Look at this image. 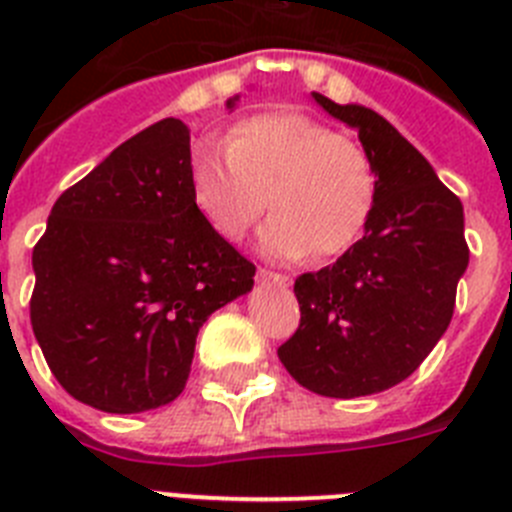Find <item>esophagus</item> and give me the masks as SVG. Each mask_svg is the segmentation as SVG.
<instances>
[{
    "instance_id": "esophagus-1",
    "label": "esophagus",
    "mask_w": 512,
    "mask_h": 512,
    "mask_svg": "<svg viewBox=\"0 0 512 512\" xmlns=\"http://www.w3.org/2000/svg\"><path fill=\"white\" fill-rule=\"evenodd\" d=\"M259 279H264V282H271V284H277V287H289V277H287V274H279V271L259 269Z\"/></svg>"
}]
</instances>
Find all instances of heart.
Returning <instances> with one entry per match:
<instances>
[{
  "mask_svg": "<svg viewBox=\"0 0 512 512\" xmlns=\"http://www.w3.org/2000/svg\"><path fill=\"white\" fill-rule=\"evenodd\" d=\"M225 156L194 153L189 184L210 228L241 241L269 207L261 248L274 259L325 261L354 246L372 220L379 174L359 140L302 112L241 120Z\"/></svg>",
  "mask_w": 512,
  "mask_h": 512,
  "instance_id": "obj_1",
  "label": "heart"
}]
</instances>
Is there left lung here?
I'll return each mask as SVG.
<instances>
[{
	"instance_id": "left-lung-1",
	"label": "left lung",
	"mask_w": 512,
	"mask_h": 512,
	"mask_svg": "<svg viewBox=\"0 0 512 512\" xmlns=\"http://www.w3.org/2000/svg\"><path fill=\"white\" fill-rule=\"evenodd\" d=\"M312 97L359 130L379 192L364 238L336 264L297 277L300 328L277 354L310 392L351 400L408 379L441 341L469 246L459 197L390 122L361 104Z\"/></svg>"
}]
</instances>
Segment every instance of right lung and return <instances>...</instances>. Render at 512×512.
<instances>
[{"instance_id": "add662e5", "label": "right lung", "mask_w": 512, "mask_h": 512, "mask_svg": "<svg viewBox=\"0 0 512 512\" xmlns=\"http://www.w3.org/2000/svg\"><path fill=\"white\" fill-rule=\"evenodd\" d=\"M189 169L182 120L140 130L58 197L33 248L35 338L63 390L104 413L182 395L202 323L253 287L256 266L194 207Z\"/></svg>"}]
</instances>
